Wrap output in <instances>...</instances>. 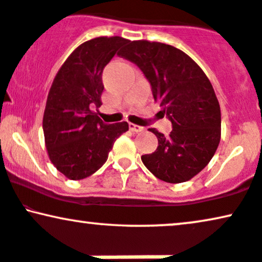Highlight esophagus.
Segmentation results:
<instances>
[{"mask_svg":"<svg viewBox=\"0 0 262 262\" xmlns=\"http://www.w3.org/2000/svg\"><path fill=\"white\" fill-rule=\"evenodd\" d=\"M128 127H130V130L134 131V132H142V131H144V127L143 126H139V125H136V124H132V123L128 124Z\"/></svg>","mask_w":262,"mask_h":262,"instance_id":"1","label":"esophagus"}]
</instances>
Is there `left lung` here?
Returning <instances> with one entry per match:
<instances>
[{
    "mask_svg": "<svg viewBox=\"0 0 262 262\" xmlns=\"http://www.w3.org/2000/svg\"><path fill=\"white\" fill-rule=\"evenodd\" d=\"M119 56L137 64L172 123L169 136L149 128L159 145L142 155L144 166L164 182L189 181L208 165L220 142L222 114L209 79L191 57L169 44L128 40Z\"/></svg>",
    "mask_w": 262,
    "mask_h": 262,
    "instance_id": "left-lung-1",
    "label": "left lung"
}]
</instances>
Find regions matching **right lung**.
I'll return each instance as SVG.
<instances>
[{
	"instance_id": "add662e5",
	"label": "right lung",
	"mask_w": 262,
	"mask_h": 262,
	"mask_svg": "<svg viewBox=\"0 0 262 262\" xmlns=\"http://www.w3.org/2000/svg\"><path fill=\"white\" fill-rule=\"evenodd\" d=\"M126 43L115 36L80 44L50 88L43 117L46 147L57 171L72 181L101 168L117 138L128 130L126 121L106 124L95 112L102 104L103 69Z\"/></svg>"
}]
</instances>
